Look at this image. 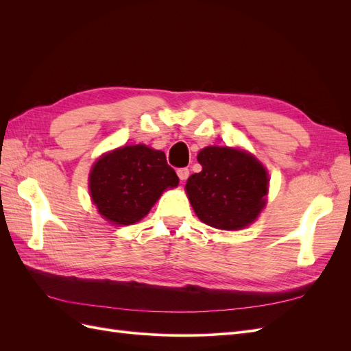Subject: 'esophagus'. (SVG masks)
I'll return each mask as SVG.
<instances>
[{
    "instance_id": "obj_1",
    "label": "esophagus",
    "mask_w": 351,
    "mask_h": 351,
    "mask_svg": "<svg viewBox=\"0 0 351 351\" xmlns=\"http://www.w3.org/2000/svg\"><path fill=\"white\" fill-rule=\"evenodd\" d=\"M177 176H178V178L180 180H187V177H189V168H178L177 169Z\"/></svg>"
}]
</instances>
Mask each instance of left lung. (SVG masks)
<instances>
[{"instance_id":"8db88e82","label":"left lung","mask_w":351,"mask_h":351,"mask_svg":"<svg viewBox=\"0 0 351 351\" xmlns=\"http://www.w3.org/2000/svg\"><path fill=\"white\" fill-rule=\"evenodd\" d=\"M202 171L189 177L186 192L196 215L219 230H240L258 218L268 193V174L252 155L208 146L197 155Z\"/></svg>"}]
</instances>
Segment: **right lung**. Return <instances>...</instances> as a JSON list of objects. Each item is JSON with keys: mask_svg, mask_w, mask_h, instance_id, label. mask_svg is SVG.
I'll list each match as a JSON object with an SVG mask.
<instances>
[{"mask_svg": "<svg viewBox=\"0 0 351 351\" xmlns=\"http://www.w3.org/2000/svg\"><path fill=\"white\" fill-rule=\"evenodd\" d=\"M178 177L165 154L145 145L124 146L99 158L89 177V190L99 214L114 224L130 226L151 210Z\"/></svg>", "mask_w": 351, "mask_h": 351, "instance_id": "obj_1", "label": "right lung"}]
</instances>
